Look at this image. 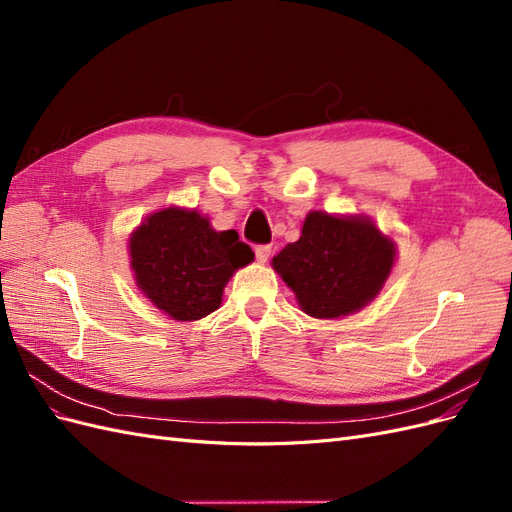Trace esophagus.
I'll list each match as a JSON object with an SVG mask.
<instances>
[{"label": "esophagus", "instance_id": "obj_1", "mask_svg": "<svg viewBox=\"0 0 512 512\" xmlns=\"http://www.w3.org/2000/svg\"><path fill=\"white\" fill-rule=\"evenodd\" d=\"M271 258V245H258L256 247V260L260 265H265V262Z\"/></svg>", "mask_w": 512, "mask_h": 512}]
</instances>
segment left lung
Wrapping results in <instances>:
<instances>
[{
    "label": "left lung",
    "instance_id": "left-lung-1",
    "mask_svg": "<svg viewBox=\"0 0 512 512\" xmlns=\"http://www.w3.org/2000/svg\"><path fill=\"white\" fill-rule=\"evenodd\" d=\"M397 245L367 215L309 211L299 241L271 267L294 292L303 314L337 320L374 301L395 267Z\"/></svg>",
    "mask_w": 512,
    "mask_h": 512
}]
</instances>
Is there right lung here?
I'll return each mask as SVG.
<instances>
[{
  "label": "right lung",
  "instance_id": "add662e5",
  "mask_svg": "<svg viewBox=\"0 0 512 512\" xmlns=\"http://www.w3.org/2000/svg\"><path fill=\"white\" fill-rule=\"evenodd\" d=\"M128 254L138 290L177 322L215 312L230 277L254 260L235 230H215L207 215L177 205L149 213L130 232Z\"/></svg>",
  "mask_w": 512,
  "mask_h": 512
}]
</instances>
